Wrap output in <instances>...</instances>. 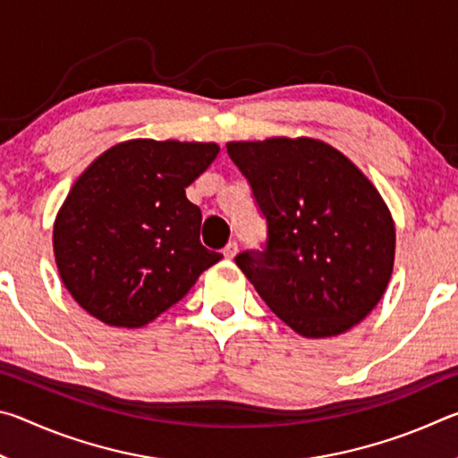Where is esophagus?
Here are the masks:
<instances>
[{"instance_id": "1", "label": "esophagus", "mask_w": 458, "mask_h": 458, "mask_svg": "<svg viewBox=\"0 0 458 458\" xmlns=\"http://www.w3.org/2000/svg\"><path fill=\"white\" fill-rule=\"evenodd\" d=\"M236 252H238V244H236V242H228L226 246H224V250H222V254H224V257H226L228 260L234 259Z\"/></svg>"}]
</instances>
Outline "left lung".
<instances>
[{
  "mask_svg": "<svg viewBox=\"0 0 458 458\" xmlns=\"http://www.w3.org/2000/svg\"><path fill=\"white\" fill-rule=\"evenodd\" d=\"M230 159L267 218L265 250L236 265L299 335H341L366 319L390 283L396 228L366 175L319 139L230 141Z\"/></svg>",
  "mask_w": 458,
  "mask_h": 458,
  "instance_id": "8db88e82",
  "label": "left lung"
}]
</instances>
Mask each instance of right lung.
<instances>
[{
    "label": "right lung",
    "mask_w": 458,
    "mask_h": 458,
    "mask_svg": "<svg viewBox=\"0 0 458 458\" xmlns=\"http://www.w3.org/2000/svg\"><path fill=\"white\" fill-rule=\"evenodd\" d=\"M218 151L131 139L84 169L52 238L62 283L84 311L113 327H143L222 259L199 242L201 212L185 198Z\"/></svg>",
    "instance_id": "right-lung-1"
}]
</instances>
